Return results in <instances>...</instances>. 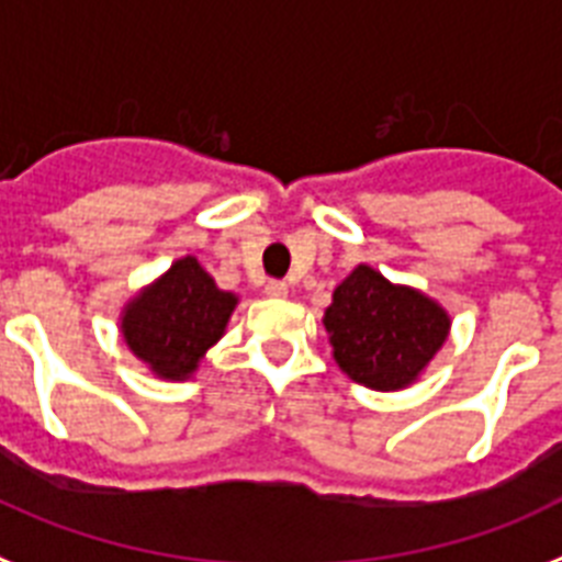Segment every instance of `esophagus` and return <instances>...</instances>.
<instances>
[{"label":"esophagus","mask_w":562,"mask_h":562,"mask_svg":"<svg viewBox=\"0 0 562 562\" xmlns=\"http://www.w3.org/2000/svg\"><path fill=\"white\" fill-rule=\"evenodd\" d=\"M286 290H290V286H286L284 281H267V284H263V292H267L270 299H284Z\"/></svg>","instance_id":"esophagus-1"}]
</instances>
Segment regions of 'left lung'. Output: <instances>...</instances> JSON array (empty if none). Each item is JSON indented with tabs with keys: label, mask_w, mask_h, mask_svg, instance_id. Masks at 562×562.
Masks as SVG:
<instances>
[{
	"label": "left lung",
	"mask_w": 562,
	"mask_h": 562,
	"mask_svg": "<svg viewBox=\"0 0 562 562\" xmlns=\"http://www.w3.org/2000/svg\"><path fill=\"white\" fill-rule=\"evenodd\" d=\"M324 330L330 333L333 359L353 382L402 391L445 345L451 318L425 292L391 284L382 272L359 263L333 290Z\"/></svg>",
	"instance_id": "left-lung-1"
}]
</instances>
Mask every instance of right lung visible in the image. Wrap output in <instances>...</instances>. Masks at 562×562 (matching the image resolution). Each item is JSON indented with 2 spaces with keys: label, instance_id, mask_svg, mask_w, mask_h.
I'll use <instances>...</instances> for the list:
<instances>
[{
  "label": "right lung",
  "instance_id": "add662e5",
  "mask_svg": "<svg viewBox=\"0 0 562 562\" xmlns=\"http://www.w3.org/2000/svg\"><path fill=\"white\" fill-rule=\"evenodd\" d=\"M235 304L238 295L217 290L215 278L187 255L125 304L120 330L151 373L183 382L224 336Z\"/></svg>",
  "mask_w": 562,
  "mask_h": 562
}]
</instances>
